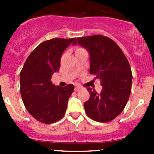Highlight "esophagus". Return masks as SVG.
<instances>
[{
    "instance_id": "esophagus-1",
    "label": "esophagus",
    "mask_w": 154,
    "mask_h": 154,
    "mask_svg": "<svg viewBox=\"0 0 154 154\" xmlns=\"http://www.w3.org/2000/svg\"><path fill=\"white\" fill-rule=\"evenodd\" d=\"M80 86H76L75 88H74V90H75V91H80Z\"/></svg>"
}]
</instances>
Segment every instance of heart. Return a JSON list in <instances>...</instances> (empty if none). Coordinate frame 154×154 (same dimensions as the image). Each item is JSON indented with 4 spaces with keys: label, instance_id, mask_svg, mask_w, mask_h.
Returning <instances> with one entry per match:
<instances>
[{
    "label": "heart",
    "instance_id": "heart-1",
    "mask_svg": "<svg viewBox=\"0 0 154 154\" xmlns=\"http://www.w3.org/2000/svg\"><path fill=\"white\" fill-rule=\"evenodd\" d=\"M82 50H83V48H77V50H76V51H82Z\"/></svg>",
    "mask_w": 154,
    "mask_h": 154
}]
</instances>
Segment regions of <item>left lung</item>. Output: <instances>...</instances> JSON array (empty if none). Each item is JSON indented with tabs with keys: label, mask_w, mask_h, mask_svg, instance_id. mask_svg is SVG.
I'll use <instances>...</instances> for the list:
<instances>
[{
	"label": "left lung",
	"mask_w": 154,
	"mask_h": 154,
	"mask_svg": "<svg viewBox=\"0 0 154 154\" xmlns=\"http://www.w3.org/2000/svg\"><path fill=\"white\" fill-rule=\"evenodd\" d=\"M86 48L91 74L100 80V93L87 88L90 97L84 103L87 116L98 122H109L124 110L132 86L131 68L123 51L113 40L102 35L77 38L73 45Z\"/></svg>",
	"instance_id": "obj_1"
}]
</instances>
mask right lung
Listing matches in <instances>:
<instances>
[{"label": "right lung", "mask_w": 154, "mask_h": 154, "mask_svg": "<svg viewBox=\"0 0 154 154\" xmlns=\"http://www.w3.org/2000/svg\"><path fill=\"white\" fill-rule=\"evenodd\" d=\"M74 39L57 38L42 42L29 54L20 73V91L24 106L42 123H54L66 113L74 86H56L51 77L59 71L62 54Z\"/></svg>", "instance_id": "right-lung-1"}]
</instances>
